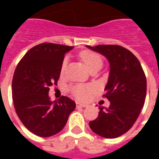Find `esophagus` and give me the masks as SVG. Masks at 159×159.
<instances>
[{
  "label": "esophagus",
  "mask_w": 159,
  "mask_h": 159,
  "mask_svg": "<svg viewBox=\"0 0 159 159\" xmlns=\"http://www.w3.org/2000/svg\"><path fill=\"white\" fill-rule=\"evenodd\" d=\"M77 108H84V107H87V104H84V103H80V102H77L76 104Z\"/></svg>",
  "instance_id": "esophagus-1"
}]
</instances>
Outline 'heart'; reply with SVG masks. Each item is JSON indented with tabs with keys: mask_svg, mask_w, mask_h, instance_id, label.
<instances>
[{
	"mask_svg": "<svg viewBox=\"0 0 159 159\" xmlns=\"http://www.w3.org/2000/svg\"><path fill=\"white\" fill-rule=\"evenodd\" d=\"M80 57L81 58L83 62L85 63L86 66L88 67L89 70L96 66H102V59L100 57V55L89 51L85 50L80 54ZM67 66V59L64 58L61 64V74H63ZM95 87L92 85H83V84H78L73 85L70 88V92L76 99L80 101H88L92 93L95 92Z\"/></svg>",
	"mask_w": 159,
	"mask_h": 159,
	"instance_id": "b5f03b06",
	"label": "heart"
}]
</instances>
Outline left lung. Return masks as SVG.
Instances as JSON below:
<instances>
[{
  "instance_id": "1",
  "label": "left lung",
  "mask_w": 159,
  "mask_h": 159,
  "mask_svg": "<svg viewBox=\"0 0 159 159\" xmlns=\"http://www.w3.org/2000/svg\"><path fill=\"white\" fill-rule=\"evenodd\" d=\"M104 56L110 63V75L104 97L109 108L99 107L98 117L89 122L91 130L104 138H117L131 128L143 107L147 80L137 57L119 45L87 46Z\"/></svg>"
}]
</instances>
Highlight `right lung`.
<instances>
[{"mask_svg": "<svg viewBox=\"0 0 159 159\" xmlns=\"http://www.w3.org/2000/svg\"><path fill=\"white\" fill-rule=\"evenodd\" d=\"M73 47L41 43L32 48L16 68L12 97L24 125L40 137H49L64 127L76 103L67 96L51 102L49 88L57 85L65 53Z\"/></svg>", "mask_w": 159, "mask_h": 159, "instance_id": "right-lung-1", "label": "right lung"}]
</instances>
